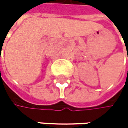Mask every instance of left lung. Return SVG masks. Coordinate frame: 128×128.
Segmentation results:
<instances>
[{"label":"left lung","instance_id":"8db88e82","mask_svg":"<svg viewBox=\"0 0 128 128\" xmlns=\"http://www.w3.org/2000/svg\"><path fill=\"white\" fill-rule=\"evenodd\" d=\"M124 44H125V43H124ZM125 46H128V44H127V45L125 44ZM126 49H127V47H126Z\"/></svg>","mask_w":128,"mask_h":128}]
</instances>
